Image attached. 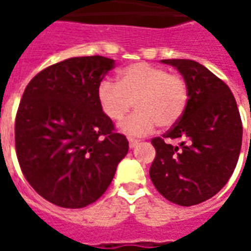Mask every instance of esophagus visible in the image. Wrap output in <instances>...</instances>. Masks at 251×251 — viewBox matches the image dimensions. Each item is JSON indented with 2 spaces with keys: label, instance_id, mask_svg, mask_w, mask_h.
Here are the masks:
<instances>
[{
  "label": "esophagus",
  "instance_id": "34e87169",
  "mask_svg": "<svg viewBox=\"0 0 251 251\" xmlns=\"http://www.w3.org/2000/svg\"><path fill=\"white\" fill-rule=\"evenodd\" d=\"M140 144V141H137V140H133V138H129V147L133 149V148H136L137 145Z\"/></svg>",
  "mask_w": 251,
  "mask_h": 251
}]
</instances>
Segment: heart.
Instances as JSON below:
<instances>
[{
	"label": "heart",
	"instance_id": "1",
	"mask_svg": "<svg viewBox=\"0 0 251 251\" xmlns=\"http://www.w3.org/2000/svg\"><path fill=\"white\" fill-rule=\"evenodd\" d=\"M97 98L111 121L122 120L134 102L137 111L121 122L120 130L127 136H144L157 125L168 129L179 122L188 103V87L180 75L136 63L120 72L118 82L104 79L99 83Z\"/></svg>",
	"mask_w": 251,
	"mask_h": 251
}]
</instances>
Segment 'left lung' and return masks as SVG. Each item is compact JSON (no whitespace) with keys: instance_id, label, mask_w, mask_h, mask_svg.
I'll use <instances>...</instances> for the list:
<instances>
[{"instance_id":"left-lung-1","label":"left lung","mask_w":251,"mask_h":251,"mask_svg":"<svg viewBox=\"0 0 251 251\" xmlns=\"http://www.w3.org/2000/svg\"><path fill=\"white\" fill-rule=\"evenodd\" d=\"M188 87L184 114L164 138H181L180 147L153 138L156 157L149 176L165 199L180 205L205 201L221 191L237 167L242 147V122L226 83L200 63L168 59Z\"/></svg>"}]
</instances>
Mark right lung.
Returning <instances> with one entry per match:
<instances>
[{"instance_id":"1","label":"right lung","mask_w":251,"mask_h":251,"mask_svg":"<svg viewBox=\"0 0 251 251\" xmlns=\"http://www.w3.org/2000/svg\"><path fill=\"white\" fill-rule=\"evenodd\" d=\"M111 68L109 57H70L39 72L23 94L14 126L20 167L32 188L59 207L98 200L127 154L126 137L97 98Z\"/></svg>"}]
</instances>
